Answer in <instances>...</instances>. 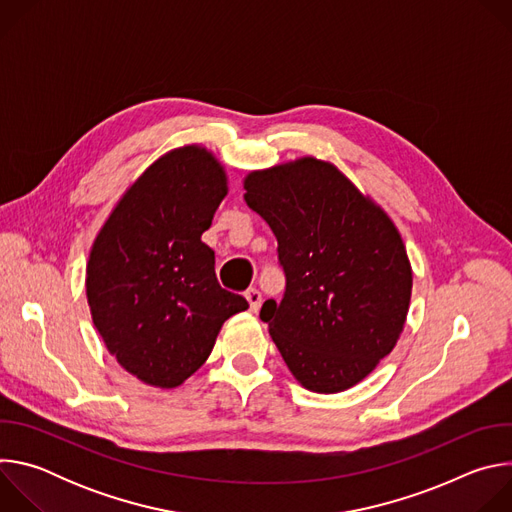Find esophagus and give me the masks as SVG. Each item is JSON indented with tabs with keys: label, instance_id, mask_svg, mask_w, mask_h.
<instances>
[{
	"label": "esophagus",
	"instance_id": "obj_1",
	"mask_svg": "<svg viewBox=\"0 0 512 512\" xmlns=\"http://www.w3.org/2000/svg\"><path fill=\"white\" fill-rule=\"evenodd\" d=\"M245 298H247V302H249V308H251V312H257L259 310V306H261V291L257 289V287H249L247 291H245Z\"/></svg>",
	"mask_w": 512,
	"mask_h": 512
}]
</instances>
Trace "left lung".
<instances>
[{
  "label": "left lung",
  "mask_w": 512,
  "mask_h": 512,
  "mask_svg": "<svg viewBox=\"0 0 512 512\" xmlns=\"http://www.w3.org/2000/svg\"><path fill=\"white\" fill-rule=\"evenodd\" d=\"M245 202L277 239L281 302L259 318L294 377L338 393L385 358L407 318L411 265L389 216L334 166L304 158L253 172Z\"/></svg>",
  "instance_id": "1"
}]
</instances>
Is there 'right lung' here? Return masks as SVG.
Returning a JSON list of instances; mask_svg holds the SVG:
<instances>
[{"label": "right lung", "instance_id": "right-lung-1", "mask_svg": "<svg viewBox=\"0 0 512 512\" xmlns=\"http://www.w3.org/2000/svg\"><path fill=\"white\" fill-rule=\"evenodd\" d=\"M225 194L221 164L190 145L145 170L95 239L87 265L93 322L143 383L182 385L225 320L249 308L218 283L214 251L200 241Z\"/></svg>", "mask_w": 512, "mask_h": 512}]
</instances>
